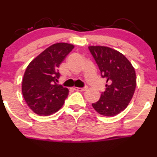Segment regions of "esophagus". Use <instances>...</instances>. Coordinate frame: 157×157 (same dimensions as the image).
I'll return each instance as SVG.
<instances>
[{
  "mask_svg": "<svg viewBox=\"0 0 157 157\" xmlns=\"http://www.w3.org/2000/svg\"><path fill=\"white\" fill-rule=\"evenodd\" d=\"M87 88H88V87H84V88H78V87H75L74 88V89L75 90V91H86Z\"/></svg>",
  "mask_w": 157,
  "mask_h": 157,
  "instance_id": "esophagus-1",
  "label": "esophagus"
}]
</instances>
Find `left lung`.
I'll return each mask as SVG.
<instances>
[{"label":"left lung","mask_w":157,"mask_h":157,"mask_svg":"<svg viewBox=\"0 0 157 157\" xmlns=\"http://www.w3.org/2000/svg\"><path fill=\"white\" fill-rule=\"evenodd\" d=\"M102 78L107 80L106 89L100 99L92 104L100 114L112 117L128 107L136 88L135 69L129 60L118 51L107 46H88Z\"/></svg>","instance_id":"obj_1"}]
</instances>
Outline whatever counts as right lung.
<instances>
[{"instance_id": "obj_1", "label": "right lung", "mask_w": 157, "mask_h": 157, "mask_svg": "<svg viewBox=\"0 0 157 157\" xmlns=\"http://www.w3.org/2000/svg\"><path fill=\"white\" fill-rule=\"evenodd\" d=\"M73 48L69 43H56L28 65L22 81V93L36 114L50 115L63 107L69 89L56 83L60 76L58 68Z\"/></svg>"}]
</instances>
